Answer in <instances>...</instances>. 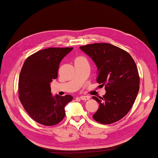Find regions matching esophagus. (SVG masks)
<instances>
[{"instance_id": "1", "label": "esophagus", "mask_w": 158, "mask_h": 158, "mask_svg": "<svg viewBox=\"0 0 158 158\" xmlns=\"http://www.w3.org/2000/svg\"><path fill=\"white\" fill-rule=\"evenodd\" d=\"M80 99L86 101L89 99V97H88V96H81V97H80Z\"/></svg>"}]
</instances>
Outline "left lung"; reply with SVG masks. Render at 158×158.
<instances>
[{"label":"left lung","instance_id":"left-lung-1","mask_svg":"<svg viewBox=\"0 0 158 158\" xmlns=\"http://www.w3.org/2000/svg\"><path fill=\"white\" fill-rule=\"evenodd\" d=\"M97 67V83L106 92L99 98L93 97L99 107L93 118L105 125L123 118L134 105L139 91L140 77L134 60L127 52L108 43L80 46Z\"/></svg>","mask_w":158,"mask_h":158}]
</instances>
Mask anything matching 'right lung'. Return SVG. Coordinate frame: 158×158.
<instances>
[{"label":"right lung","instance_id":"add662e5","mask_svg":"<svg viewBox=\"0 0 158 158\" xmlns=\"http://www.w3.org/2000/svg\"><path fill=\"white\" fill-rule=\"evenodd\" d=\"M73 48H48L28 57L22 68L18 94L24 110L31 118L45 126L58 124L65 116V107L73 100L51 94L50 83L57 78L59 66Z\"/></svg>","mask_w":158,"mask_h":158}]
</instances>
